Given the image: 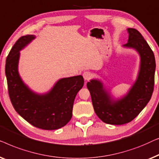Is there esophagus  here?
<instances>
[{
	"label": "esophagus",
	"instance_id": "obj_1",
	"mask_svg": "<svg viewBox=\"0 0 159 159\" xmlns=\"http://www.w3.org/2000/svg\"><path fill=\"white\" fill-rule=\"evenodd\" d=\"M83 76H84V79L86 80H89L92 77V73L89 72V71H85L83 73Z\"/></svg>",
	"mask_w": 159,
	"mask_h": 159
}]
</instances>
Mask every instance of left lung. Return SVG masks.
<instances>
[{"label":"left lung","instance_id":"8db88e82","mask_svg":"<svg viewBox=\"0 0 159 159\" xmlns=\"http://www.w3.org/2000/svg\"><path fill=\"white\" fill-rule=\"evenodd\" d=\"M128 42L125 47L135 49L140 56V69L138 79L128 94L118 101H112L99 80L87 83L94 111L107 124L128 123L139 115L151 99L154 88L156 61L153 52L137 30L127 29Z\"/></svg>","mask_w":159,"mask_h":159}]
</instances>
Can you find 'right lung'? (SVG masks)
<instances>
[{
    "label": "right lung",
    "instance_id": "right-lung-1",
    "mask_svg": "<svg viewBox=\"0 0 159 159\" xmlns=\"http://www.w3.org/2000/svg\"><path fill=\"white\" fill-rule=\"evenodd\" d=\"M34 39V36L20 37L13 46L6 61L8 91L13 108L29 123L42 129H57L72 117L74 99L82 88V75L58 80L50 92L36 94L24 84L19 73V50Z\"/></svg>",
    "mask_w": 159,
    "mask_h": 159
}]
</instances>
